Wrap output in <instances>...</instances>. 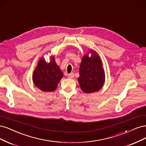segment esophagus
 Wrapping results in <instances>:
<instances>
[{"instance_id": "obj_1", "label": "esophagus", "mask_w": 146, "mask_h": 146, "mask_svg": "<svg viewBox=\"0 0 146 146\" xmlns=\"http://www.w3.org/2000/svg\"><path fill=\"white\" fill-rule=\"evenodd\" d=\"M74 76V73H70V74H68V78H71L72 79V78H73Z\"/></svg>"}]
</instances>
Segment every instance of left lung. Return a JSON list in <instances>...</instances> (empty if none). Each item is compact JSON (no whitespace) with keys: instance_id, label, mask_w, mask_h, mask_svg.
I'll return each instance as SVG.
<instances>
[{"instance_id":"8db88e82","label":"left lung","mask_w":146,"mask_h":146,"mask_svg":"<svg viewBox=\"0 0 146 146\" xmlns=\"http://www.w3.org/2000/svg\"><path fill=\"white\" fill-rule=\"evenodd\" d=\"M90 57L88 54L83 56L78 78L81 90L86 93L99 91L105 81L104 70L100 56L95 51L90 50Z\"/></svg>"}]
</instances>
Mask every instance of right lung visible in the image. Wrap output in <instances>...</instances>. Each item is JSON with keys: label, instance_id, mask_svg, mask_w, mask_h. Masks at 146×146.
I'll use <instances>...</instances> for the list:
<instances>
[{"label": "right lung", "instance_id": "obj_1", "mask_svg": "<svg viewBox=\"0 0 146 146\" xmlns=\"http://www.w3.org/2000/svg\"><path fill=\"white\" fill-rule=\"evenodd\" d=\"M62 77L63 73L51 56L49 62L40 58L33 74V81L42 91L50 92L56 90Z\"/></svg>", "mask_w": 146, "mask_h": 146}]
</instances>
